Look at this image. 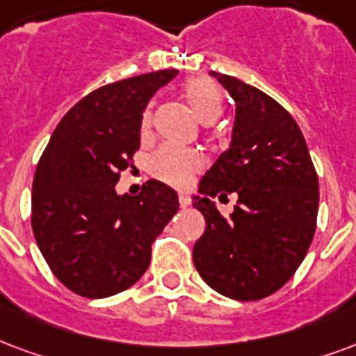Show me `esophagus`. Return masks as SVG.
Returning <instances> with one entry per match:
<instances>
[{
    "label": "esophagus",
    "mask_w": 356,
    "mask_h": 356,
    "mask_svg": "<svg viewBox=\"0 0 356 356\" xmlns=\"http://www.w3.org/2000/svg\"><path fill=\"white\" fill-rule=\"evenodd\" d=\"M179 204H181V207H188V205H191L188 194H179Z\"/></svg>",
    "instance_id": "esophagus-1"
}]
</instances>
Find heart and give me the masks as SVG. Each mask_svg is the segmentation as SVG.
I'll list each match as a JSON object with an SVG mask.
<instances>
[{
	"instance_id": "obj_1",
	"label": "heart",
	"mask_w": 356,
	"mask_h": 356,
	"mask_svg": "<svg viewBox=\"0 0 356 356\" xmlns=\"http://www.w3.org/2000/svg\"><path fill=\"white\" fill-rule=\"evenodd\" d=\"M183 96L186 104L191 105L192 113L196 117L209 124L217 120L222 113V94L215 81L207 77H196L186 81L183 86ZM152 111L147 107L141 117V131L147 134L151 128ZM151 173L160 181H165L170 185L185 186L191 183L192 175L204 168V158L202 154L192 149H181V147H160L151 156L149 162Z\"/></svg>"
}]
</instances>
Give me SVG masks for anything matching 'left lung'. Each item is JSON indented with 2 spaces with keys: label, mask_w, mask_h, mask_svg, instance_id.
<instances>
[{
  "label": "left lung",
  "mask_w": 356,
  "mask_h": 356,
  "mask_svg": "<svg viewBox=\"0 0 356 356\" xmlns=\"http://www.w3.org/2000/svg\"><path fill=\"white\" fill-rule=\"evenodd\" d=\"M236 102L232 143L200 181L194 207L205 218L194 266L232 300L270 296L294 275L312 245L318 179L296 120L251 84L211 71ZM238 193L230 218L211 200Z\"/></svg>",
  "instance_id": "obj_1"
}]
</instances>
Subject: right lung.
Here are the masks:
<instances>
[{
    "label": "right lung",
    "mask_w": 356,
    "mask_h": 356,
    "mask_svg": "<svg viewBox=\"0 0 356 356\" xmlns=\"http://www.w3.org/2000/svg\"><path fill=\"white\" fill-rule=\"evenodd\" d=\"M175 75L154 71L90 92L65 113L39 160L33 236L52 273L79 296L107 298L134 285L177 213V192L156 179L138 196L115 191L139 149L145 107Z\"/></svg>",
    "instance_id": "1"
}]
</instances>
